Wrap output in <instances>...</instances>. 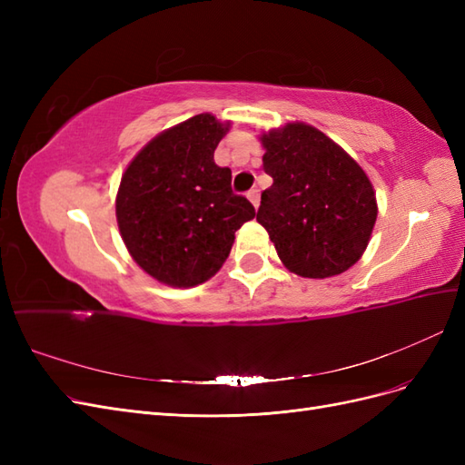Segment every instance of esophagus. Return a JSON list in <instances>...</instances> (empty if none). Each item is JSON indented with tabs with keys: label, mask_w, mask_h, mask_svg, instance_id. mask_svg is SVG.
Listing matches in <instances>:
<instances>
[{
	"label": "esophagus",
	"mask_w": 465,
	"mask_h": 465,
	"mask_svg": "<svg viewBox=\"0 0 465 465\" xmlns=\"http://www.w3.org/2000/svg\"><path fill=\"white\" fill-rule=\"evenodd\" d=\"M248 200L252 202V205H254V207L258 209V205H260V190H258V188L250 190V192H248Z\"/></svg>",
	"instance_id": "1"
}]
</instances>
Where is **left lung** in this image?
<instances>
[{
    "label": "left lung",
    "mask_w": 465,
    "mask_h": 465,
    "mask_svg": "<svg viewBox=\"0 0 465 465\" xmlns=\"http://www.w3.org/2000/svg\"><path fill=\"white\" fill-rule=\"evenodd\" d=\"M263 171L258 223L279 260L301 277L347 272L367 250L378 215L376 193L359 163L326 134L302 122L262 134Z\"/></svg>",
    "instance_id": "left-lung-1"
}]
</instances>
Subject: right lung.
<instances>
[{
    "instance_id": "right-lung-1",
    "label": "right lung",
    "mask_w": 465,
    "mask_h": 465,
    "mask_svg": "<svg viewBox=\"0 0 465 465\" xmlns=\"http://www.w3.org/2000/svg\"><path fill=\"white\" fill-rule=\"evenodd\" d=\"M231 122L198 114L164 130L125 168L116 219L130 256L153 279L193 287L229 258L234 232L256 209L231 188L213 153Z\"/></svg>"
}]
</instances>
